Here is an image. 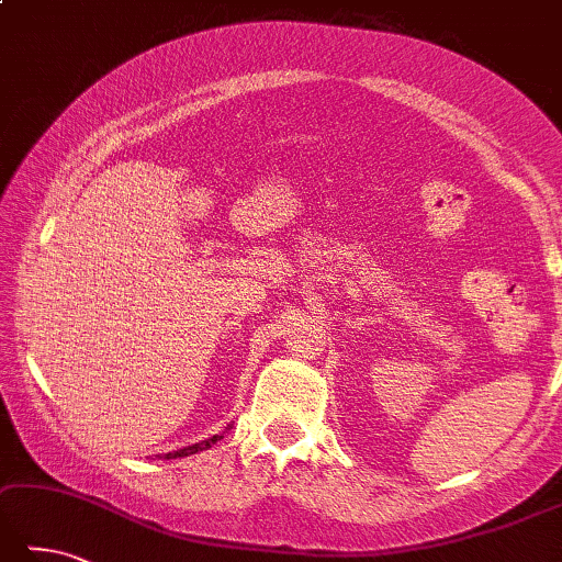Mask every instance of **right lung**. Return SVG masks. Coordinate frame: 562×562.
Returning a JSON list of instances; mask_svg holds the SVG:
<instances>
[{
	"label": "right lung",
	"mask_w": 562,
	"mask_h": 562,
	"mask_svg": "<svg viewBox=\"0 0 562 562\" xmlns=\"http://www.w3.org/2000/svg\"><path fill=\"white\" fill-rule=\"evenodd\" d=\"M222 436H225V432H222ZM222 436H213V438H207V440H200V442H195V446H188V448H181V450H173V452H166L164 454V460H176V458H188V454H195V452H203V450H207V448H213L217 440H222ZM156 458H161V454H156Z\"/></svg>",
	"instance_id": "right-lung-1"
}]
</instances>
